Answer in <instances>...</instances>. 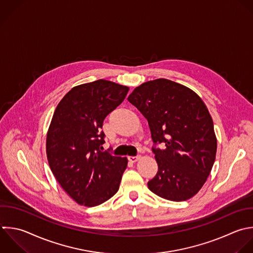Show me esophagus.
Here are the masks:
<instances>
[{
	"instance_id": "34e87169",
	"label": "esophagus",
	"mask_w": 253,
	"mask_h": 253,
	"mask_svg": "<svg viewBox=\"0 0 253 253\" xmlns=\"http://www.w3.org/2000/svg\"><path fill=\"white\" fill-rule=\"evenodd\" d=\"M127 158H128V160H129L130 162H136L137 160H139V159H140V155H136V156H128Z\"/></svg>"
}]
</instances>
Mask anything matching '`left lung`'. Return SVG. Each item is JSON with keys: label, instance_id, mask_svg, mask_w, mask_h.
Here are the masks:
<instances>
[{"label": "left lung", "instance_id": "left-lung-1", "mask_svg": "<svg viewBox=\"0 0 253 253\" xmlns=\"http://www.w3.org/2000/svg\"><path fill=\"white\" fill-rule=\"evenodd\" d=\"M147 120L157 174L149 190L174 202L186 201L203 187L212 168L216 137L211 117L191 89L167 79L148 81L127 98ZM165 145L164 149L156 147Z\"/></svg>", "mask_w": 253, "mask_h": 253}]
</instances>
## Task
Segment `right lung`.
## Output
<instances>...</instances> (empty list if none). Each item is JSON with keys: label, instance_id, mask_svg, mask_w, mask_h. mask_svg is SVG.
<instances>
[{"label": "right lung", "instance_id": "add662e5", "mask_svg": "<svg viewBox=\"0 0 253 253\" xmlns=\"http://www.w3.org/2000/svg\"><path fill=\"white\" fill-rule=\"evenodd\" d=\"M128 87L97 80L72 88L59 102L46 136L50 169L78 204L95 207L119 190L126 157L101 151L105 118L125 100Z\"/></svg>", "mask_w": 253, "mask_h": 253}]
</instances>
